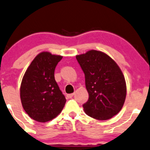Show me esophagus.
<instances>
[{"instance_id": "obj_1", "label": "esophagus", "mask_w": 150, "mask_h": 150, "mask_svg": "<svg viewBox=\"0 0 150 150\" xmlns=\"http://www.w3.org/2000/svg\"><path fill=\"white\" fill-rule=\"evenodd\" d=\"M67 98H68V99H71L72 97H73L74 96V94H68L67 95Z\"/></svg>"}]
</instances>
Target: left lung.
Masks as SVG:
<instances>
[{"label":"left lung","mask_w":150,"mask_h":150,"mask_svg":"<svg viewBox=\"0 0 150 150\" xmlns=\"http://www.w3.org/2000/svg\"><path fill=\"white\" fill-rule=\"evenodd\" d=\"M85 75L88 100L83 105L87 115L107 120L120 112L125 104L127 85L115 61L102 51L90 50L76 56Z\"/></svg>","instance_id":"8db88e82"}]
</instances>
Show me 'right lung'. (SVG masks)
Returning a JSON list of instances; mask_svg holds the SVG:
<instances>
[{"label": "right lung", "mask_w": 150, "mask_h": 150, "mask_svg": "<svg viewBox=\"0 0 150 150\" xmlns=\"http://www.w3.org/2000/svg\"><path fill=\"white\" fill-rule=\"evenodd\" d=\"M62 56L48 51L39 53L25 71L20 88L22 106L38 122L54 120L62 112L67 100L54 78V71Z\"/></svg>", "instance_id": "obj_1"}]
</instances>
